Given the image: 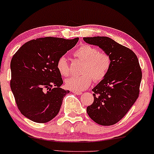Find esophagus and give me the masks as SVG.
<instances>
[{"mask_svg":"<svg viewBox=\"0 0 154 154\" xmlns=\"http://www.w3.org/2000/svg\"><path fill=\"white\" fill-rule=\"evenodd\" d=\"M73 92L75 94H77V95H81L82 94L81 92H79V91H75V90H73Z\"/></svg>","mask_w":154,"mask_h":154,"instance_id":"34e87169","label":"esophagus"}]
</instances>
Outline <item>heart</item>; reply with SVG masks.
<instances>
[{
	"label": "heart",
	"mask_w": 154,
	"mask_h": 154,
	"mask_svg": "<svg viewBox=\"0 0 154 154\" xmlns=\"http://www.w3.org/2000/svg\"><path fill=\"white\" fill-rule=\"evenodd\" d=\"M73 55L84 62L80 76H71L65 84L69 89L82 91L89 87L94 81H100L106 76L111 66V58L105 52H99L97 48L89 45H83L73 52ZM59 73L64 76L69 74V64L65 57H61L57 62Z\"/></svg>",
	"instance_id": "obj_1"
}]
</instances>
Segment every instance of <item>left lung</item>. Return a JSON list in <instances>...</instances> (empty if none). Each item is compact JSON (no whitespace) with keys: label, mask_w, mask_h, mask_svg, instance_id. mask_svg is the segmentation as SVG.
Wrapping results in <instances>:
<instances>
[{"label":"left lung","mask_w":154,"mask_h":154,"mask_svg":"<svg viewBox=\"0 0 154 154\" xmlns=\"http://www.w3.org/2000/svg\"><path fill=\"white\" fill-rule=\"evenodd\" d=\"M111 58L104 79L93 89L94 102L87 107L90 119L101 125H112L123 119L137 99L142 71L136 54L129 48L104 36L83 38Z\"/></svg>","instance_id":"left-lung-1"}]
</instances>
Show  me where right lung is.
<instances>
[{"label":"right lung","mask_w":154,"mask_h":154,"mask_svg":"<svg viewBox=\"0 0 154 154\" xmlns=\"http://www.w3.org/2000/svg\"><path fill=\"white\" fill-rule=\"evenodd\" d=\"M79 38L45 37L24 44L10 63V88L20 112L35 123H47L57 115L69 90L60 88L57 62L74 47Z\"/></svg>","instance_id":"add662e5"}]
</instances>
